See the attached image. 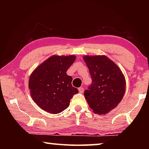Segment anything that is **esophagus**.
<instances>
[{"instance_id":"34e87169","label":"esophagus","mask_w":149,"mask_h":149,"mask_svg":"<svg viewBox=\"0 0 149 149\" xmlns=\"http://www.w3.org/2000/svg\"><path fill=\"white\" fill-rule=\"evenodd\" d=\"M78 90H79V92L80 93H83V92L84 91V89L83 87H79V89H78Z\"/></svg>"}]
</instances>
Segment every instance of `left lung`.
<instances>
[{"label": "left lung", "mask_w": 149, "mask_h": 149, "mask_svg": "<svg viewBox=\"0 0 149 149\" xmlns=\"http://www.w3.org/2000/svg\"><path fill=\"white\" fill-rule=\"evenodd\" d=\"M92 84L84 91L89 107L96 114H105L123 99L125 80L122 71L106 56H85Z\"/></svg>", "instance_id": "obj_1"}]
</instances>
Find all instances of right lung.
<instances>
[{"label": "right lung", "instance_id": "obj_1", "mask_svg": "<svg viewBox=\"0 0 149 149\" xmlns=\"http://www.w3.org/2000/svg\"><path fill=\"white\" fill-rule=\"evenodd\" d=\"M75 56H52L32 72L29 89L34 102L46 112L58 114L69 107L70 99L78 93L72 86V77L66 74Z\"/></svg>", "mask_w": 149, "mask_h": 149}]
</instances>
